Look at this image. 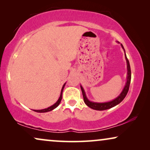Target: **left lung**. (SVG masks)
I'll use <instances>...</instances> for the list:
<instances>
[{
    "label": "left lung",
    "mask_w": 150,
    "mask_h": 150,
    "mask_svg": "<svg viewBox=\"0 0 150 150\" xmlns=\"http://www.w3.org/2000/svg\"><path fill=\"white\" fill-rule=\"evenodd\" d=\"M121 45H122V47L124 50L123 45L122 44H121ZM124 52H125V50H124ZM125 57H126V62H127V67H128V77H127V82H126V86H125L124 89V90H123V91L121 93L120 95L117 98L112 100V101H110L108 102H104V103H97V102H90L89 100L87 99V97H86L85 93V91H84L83 88L81 86L82 93H83L84 102H85V103L87 104L89 107L92 108V109L97 110H106V109H108V108L113 107V106H115L117 105V104H120V102L124 99L125 97H126L127 93H128V92L129 87H130V81H131V70H130V63H129V61H128V58H127L126 54H125Z\"/></svg>",
    "instance_id": "obj_1"
}]
</instances>
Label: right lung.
<instances>
[{
  "label": "right lung",
  "instance_id": "add662e5",
  "mask_svg": "<svg viewBox=\"0 0 150 150\" xmlns=\"http://www.w3.org/2000/svg\"><path fill=\"white\" fill-rule=\"evenodd\" d=\"M65 85L64 84L62 87V89H61V95H60V97H59V100H57V102L55 103L54 104H53L52 106H50V107L47 108H45V109H42V110H34V111L35 112H48V111H50V110H52L53 109H54L55 108H57V106H59V104H60V102L61 101V99H62V93H63V88L65 87Z\"/></svg>",
  "mask_w": 150,
  "mask_h": 150
}]
</instances>
